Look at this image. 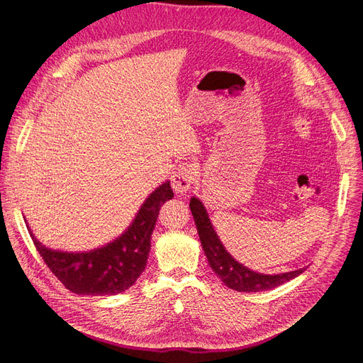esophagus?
<instances>
[{"label":"esophagus","mask_w":363,"mask_h":363,"mask_svg":"<svg viewBox=\"0 0 363 363\" xmlns=\"http://www.w3.org/2000/svg\"><path fill=\"white\" fill-rule=\"evenodd\" d=\"M196 177H199V169H196L194 163H180L171 179L172 189L175 191V194H186L192 188Z\"/></svg>","instance_id":"obj_1"}]
</instances>
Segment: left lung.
Here are the masks:
<instances>
[{"instance_id":"left-lung-1","label":"left lung","mask_w":363,"mask_h":363,"mask_svg":"<svg viewBox=\"0 0 363 363\" xmlns=\"http://www.w3.org/2000/svg\"><path fill=\"white\" fill-rule=\"evenodd\" d=\"M189 207L196 230H199V236L201 240L203 250L206 252V257L208 260V265H211L216 276L221 279L223 283L230 289H235L238 292L268 291L295 279L306 269L300 268L291 272L274 274V276H269V274H259L248 269L242 263H239L230 256V252L224 248L221 240H219L218 235L215 233L213 225L211 223V219H208L203 203L194 196V199H191Z\"/></svg>"}]
</instances>
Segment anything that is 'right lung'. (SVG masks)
Returning a JSON list of instances; mask_svg holds the SVG:
<instances>
[{
	"label": "right lung",
	"instance_id": "right-lung-1",
	"mask_svg": "<svg viewBox=\"0 0 363 363\" xmlns=\"http://www.w3.org/2000/svg\"><path fill=\"white\" fill-rule=\"evenodd\" d=\"M172 196L169 182H164L150 194L123 235L92 251H56L42 245L31 232L30 236L47 267L71 292L79 295L121 294L133 286L145 269L159 211Z\"/></svg>",
	"mask_w": 363,
	"mask_h": 363
}]
</instances>
